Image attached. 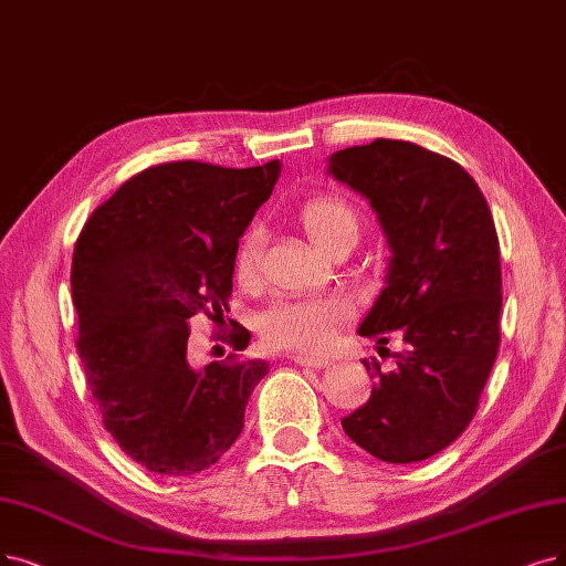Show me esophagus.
<instances>
[{"instance_id":"1","label":"esophagus","mask_w":566,"mask_h":566,"mask_svg":"<svg viewBox=\"0 0 566 566\" xmlns=\"http://www.w3.org/2000/svg\"><path fill=\"white\" fill-rule=\"evenodd\" d=\"M292 359H295L300 367H313V369H323L329 365V357H321V355H295Z\"/></svg>"}]
</instances>
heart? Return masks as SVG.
<instances>
[{
	"label": "heart",
	"mask_w": 566,
	"mask_h": 566,
	"mask_svg": "<svg viewBox=\"0 0 566 566\" xmlns=\"http://www.w3.org/2000/svg\"><path fill=\"white\" fill-rule=\"evenodd\" d=\"M297 222L311 243L325 255L336 243L355 241L359 213L342 195L323 192L306 199L297 211ZM264 237L260 228L248 230L234 251V276L243 285L260 279ZM348 304L344 300H297L279 302L260 315V334L271 348L283 350H323L346 321Z\"/></svg>",
	"instance_id": "1"
}]
</instances>
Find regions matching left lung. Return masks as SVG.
I'll return each mask as SVG.
<instances>
[{"label":"left lung","mask_w":566,"mask_h":566,"mask_svg":"<svg viewBox=\"0 0 566 566\" xmlns=\"http://www.w3.org/2000/svg\"><path fill=\"white\" fill-rule=\"evenodd\" d=\"M327 174L369 201L390 248L386 287L357 334L388 344L395 367L361 361L371 397L342 420L382 462L437 455L471 422L500 350V239L481 188L458 163L411 142L376 139L329 155Z\"/></svg>","instance_id":"8db88e82"}]
</instances>
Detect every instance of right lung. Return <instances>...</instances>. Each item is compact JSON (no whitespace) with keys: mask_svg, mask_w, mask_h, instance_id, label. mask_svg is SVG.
<instances>
[{"mask_svg":"<svg viewBox=\"0 0 566 566\" xmlns=\"http://www.w3.org/2000/svg\"><path fill=\"white\" fill-rule=\"evenodd\" d=\"M281 163L224 169L167 163L123 184L74 248L78 355L104 427L123 453L165 476L216 464L243 429L264 359L188 361L190 321H222L234 251ZM251 332L230 334L243 350Z\"/></svg>","mask_w":566,"mask_h":566,"instance_id":"add662e5","label":"right lung"}]
</instances>
